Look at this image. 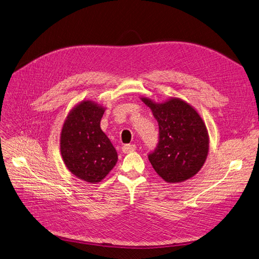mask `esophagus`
Wrapping results in <instances>:
<instances>
[{"label": "esophagus", "mask_w": 259, "mask_h": 259, "mask_svg": "<svg viewBox=\"0 0 259 259\" xmlns=\"http://www.w3.org/2000/svg\"><path fill=\"white\" fill-rule=\"evenodd\" d=\"M136 146L135 144H125V146L122 147V151L123 153H130V152H133L136 150Z\"/></svg>", "instance_id": "1"}]
</instances>
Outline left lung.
Here are the masks:
<instances>
[{"label": "left lung", "instance_id": "left-lung-1", "mask_svg": "<svg viewBox=\"0 0 259 259\" xmlns=\"http://www.w3.org/2000/svg\"><path fill=\"white\" fill-rule=\"evenodd\" d=\"M159 126L158 143L148 154L159 177L168 183H181L200 171L208 153L206 126L189 104L171 99L156 104L143 98Z\"/></svg>", "mask_w": 259, "mask_h": 259}]
</instances>
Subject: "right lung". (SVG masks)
<instances>
[{
	"label": "right lung",
	"mask_w": 259,
	"mask_h": 259,
	"mask_svg": "<svg viewBox=\"0 0 259 259\" xmlns=\"http://www.w3.org/2000/svg\"><path fill=\"white\" fill-rule=\"evenodd\" d=\"M105 109L90 101L71 110L60 136L61 156L75 177L99 183L115 167L118 154L102 132L100 123Z\"/></svg>",
	"instance_id": "right-lung-1"
}]
</instances>
